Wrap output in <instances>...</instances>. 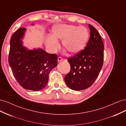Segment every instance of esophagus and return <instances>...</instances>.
I'll list each match as a JSON object with an SVG mask.
<instances>
[{
	"label": "esophagus",
	"mask_w": 126,
	"mask_h": 126,
	"mask_svg": "<svg viewBox=\"0 0 126 126\" xmlns=\"http://www.w3.org/2000/svg\"><path fill=\"white\" fill-rule=\"evenodd\" d=\"M63 58H62L61 57H59L58 58V62H62V61H63Z\"/></svg>",
	"instance_id": "esophagus-1"
}]
</instances>
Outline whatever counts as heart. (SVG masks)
I'll use <instances>...</instances> for the list:
<instances>
[{
	"label": "heart",
	"mask_w": 126,
	"mask_h": 126,
	"mask_svg": "<svg viewBox=\"0 0 126 126\" xmlns=\"http://www.w3.org/2000/svg\"><path fill=\"white\" fill-rule=\"evenodd\" d=\"M89 37L88 30L84 26L60 24L54 27L52 35L46 37V44L51 51H56L60 47L58 39L62 40L64 48L71 54H77L83 49Z\"/></svg>",
	"instance_id": "heart-1"
}]
</instances>
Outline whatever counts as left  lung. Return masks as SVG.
<instances>
[{"label": "left lung", "mask_w": 126, "mask_h": 126, "mask_svg": "<svg viewBox=\"0 0 126 126\" xmlns=\"http://www.w3.org/2000/svg\"><path fill=\"white\" fill-rule=\"evenodd\" d=\"M90 38L85 49L68 58L70 70L64 81L71 89L82 90L90 87L96 80L103 66L104 46L99 33L89 24Z\"/></svg>", "instance_id": "obj_1"}]
</instances>
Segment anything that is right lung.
I'll return each mask as SVG.
<instances>
[{
    "label": "right lung",
    "instance_id": "add662e5",
    "mask_svg": "<svg viewBox=\"0 0 126 126\" xmlns=\"http://www.w3.org/2000/svg\"><path fill=\"white\" fill-rule=\"evenodd\" d=\"M26 29L20 28L11 38L8 63L13 75L24 88L39 91L46 86L49 74L57 65L58 56L42 49L28 50L21 39Z\"/></svg>",
    "mask_w": 126,
    "mask_h": 126
}]
</instances>
